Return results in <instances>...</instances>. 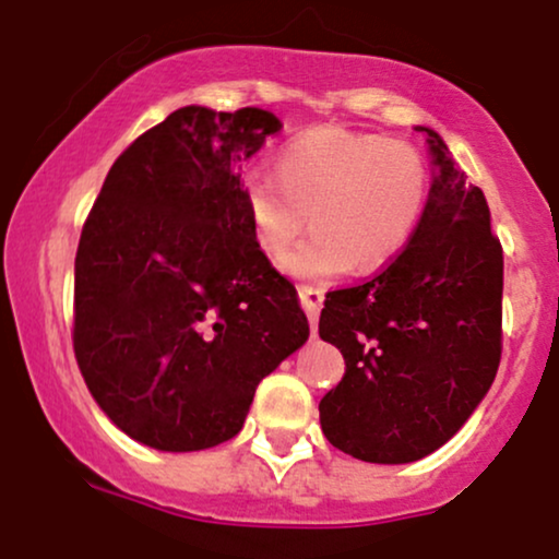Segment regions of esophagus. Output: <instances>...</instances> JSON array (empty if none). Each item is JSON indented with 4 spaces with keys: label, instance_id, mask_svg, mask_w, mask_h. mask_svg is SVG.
<instances>
[{
    "label": "esophagus",
    "instance_id": "34e87169",
    "mask_svg": "<svg viewBox=\"0 0 559 559\" xmlns=\"http://www.w3.org/2000/svg\"><path fill=\"white\" fill-rule=\"evenodd\" d=\"M297 292H300V302H302V308H306L308 319L311 321L319 319L321 306H324V292L313 289V286H300Z\"/></svg>",
    "mask_w": 559,
    "mask_h": 559
}]
</instances>
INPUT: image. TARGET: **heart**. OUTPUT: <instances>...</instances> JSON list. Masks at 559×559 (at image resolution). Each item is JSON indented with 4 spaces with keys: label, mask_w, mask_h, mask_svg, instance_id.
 I'll list each match as a JSON object with an SVG mask.
<instances>
[{
    "label": "heart",
    "mask_w": 559,
    "mask_h": 559,
    "mask_svg": "<svg viewBox=\"0 0 559 559\" xmlns=\"http://www.w3.org/2000/svg\"><path fill=\"white\" fill-rule=\"evenodd\" d=\"M432 189L430 165L414 145L348 129H311L275 156L273 175L246 180V211L259 251L289 253L311 216L313 235L289 259L297 278L330 281L376 270L405 251Z\"/></svg>",
    "instance_id": "heart-1"
}]
</instances>
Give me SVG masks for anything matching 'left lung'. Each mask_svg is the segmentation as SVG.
<instances>
[{"instance_id": "1", "label": "left lung", "mask_w": 559, "mask_h": 559, "mask_svg": "<svg viewBox=\"0 0 559 559\" xmlns=\"http://www.w3.org/2000/svg\"><path fill=\"white\" fill-rule=\"evenodd\" d=\"M425 132L432 189L419 229L376 278L330 292L321 341L346 376L321 397L326 441L379 465L441 449L471 419L500 365L503 248L489 205L436 129Z\"/></svg>"}]
</instances>
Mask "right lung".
<instances>
[{
  "label": "right lung",
  "instance_id": "obj_1",
  "mask_svg": "<svg viewBox=\"0 0 559 559\" xmlns=\"http://www.w3.org/2000/svg\"><path fill=\"white\" fill-rule=\"evenodd\" d=\"M281 127L262 107H180L118 156L83 224L78 368L138 443L200 452L235 438L259 381L311 335L253 240L238 173Z\"/></svg>",
  "mask_w": 559,
  "mask_h": 559
}]
</instances>
